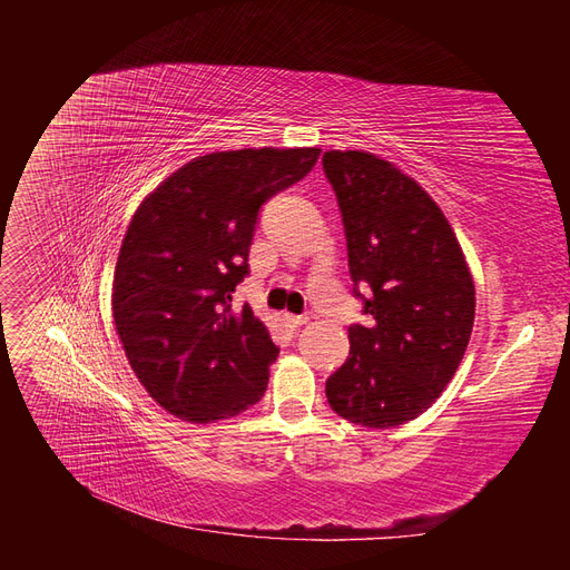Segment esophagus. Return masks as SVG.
Returning <instances> with one entry per match:
<instances>
[{"instance_id": "1", "label": "esophagus", "mask_w": 570, "mask_h": 570, "mask_svg": "<svg viewBox=\"0 0 570 570\" xmlns=\"http://www.w3.org/2000/svg\"><path fill=\"white\" fill-rule=\"evenodd\" d=\"M283 321H285L287 327H292V331H297V327H302L308 318L306 316H295V314H285Z\"/></svg>"}]
</instances>
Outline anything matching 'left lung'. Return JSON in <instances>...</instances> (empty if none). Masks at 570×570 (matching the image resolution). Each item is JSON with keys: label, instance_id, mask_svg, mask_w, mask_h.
<instances>
[{"label": "left lung", "instance_id": "1", "mask_svg": "<svg viewBox=\"0 0 570 570\" xmlns=\"http://www.w3.org/2000/svg\"><path fill=\"white\" fill-rule=\"evenodd\" d=\"M323 170L342 212L352 281L373 292L364 304L373 323L350 327V356L327 377L325 396L356 425H404L435 404L469 347L473 275L438 202L400 166L364 149H331Z\"/></svg>", "mask_w": 570, "mask_h": 570}]
</instances>
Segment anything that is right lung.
Wrapping results in <instances>:
<instances>
[{"label":"right lung","instance_id":"right-lung-1","mask_svg":"<svg viewBox=\"0 0 570 570\" xmlns=\"http://www.w3.org/2000/svg\"><path fill=\"white\" fill-rule=\"evenodd\" d=\"M318 147H247L187 161L137 206L111 285L114 323L137 381L170 416L216 423L262 400L278 356L252 306L262 204L314 168Z\"/></svg>","mask_w":570,"mask_h":570}]
</instances>
